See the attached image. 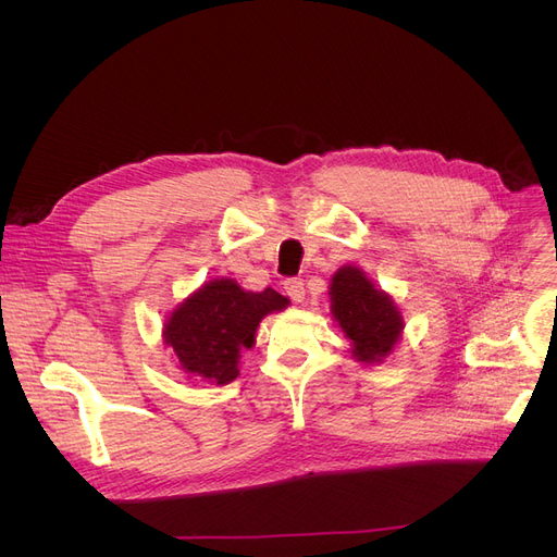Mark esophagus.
<instances>
[{"label": "esophagus", "mask_w": 557, "mask_h": 557, "mask_svg": "<svg viewBox=\"0 0 557 557\" xmlns=\"http://www.w3.org/2000/svg\"><path fill=\"white\" fill-rule=\"evenodd\" d=\"M284 290L286 296L294 302H302L305 300V282L300 277H288L284 282Z\"/></svg>", "instance_id": "1"}]
</instances>
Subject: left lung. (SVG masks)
<instances>
[{
    "instance_id": "1",
    "label": "left lung",
    "mask_w": 557,
    "mask_h": 557,
    "mask_svg": "<svg viewBox=\"0 0 557 557\" xmlns=\"http://www.w3.org/2000/svg\"><path fill=\"white\" fill-rule=\"evenodd\" d=\"M332 313L343 334L352 341L357 361H382L401 334V313L395 302L352 267L332 277Z\"/></svg>"
}]
</instances>
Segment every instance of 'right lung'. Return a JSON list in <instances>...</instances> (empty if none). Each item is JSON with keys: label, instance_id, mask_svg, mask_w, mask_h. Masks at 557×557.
Here are the masks:
<instances>
[{"label": "right lung", "instance_id": "1", "mask_svg": "<svg viewBox=\"0 0 557 557\" xmlns=\"http://www.w3.org/2000/svg\"><path fill=\"white\" fill-rule=\"evenodd\" d=\"M288 300L273 288L252 294L234 280H214L175 309L164 343L185 372L223 386L239 374V349L252 347L259 320Z\"/></svg>", "mask_w": 557, "mask_h": 557}]
</instances>
